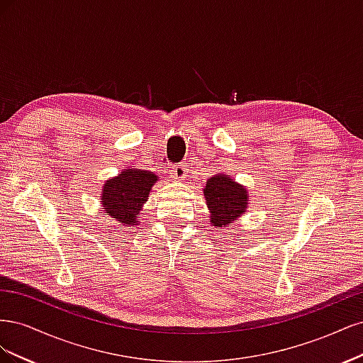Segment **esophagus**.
Returning a JSON list of instances; mask_svg holds the SVG:
<instances>
[{
	"mask_svg": "<svg viewBox=\"0 0 363 363\" xmlns=\"http://www.w3.org/2000/svg\"><path fill=\"white\" fill-rule=\"evenodd\" d=\"M186 172H188V168H186V164L179 163V164H174L171 174H172V179H174V180L180 182V180H184Z\"/></svg>",
	"mask_w": 363,
	"mask_h": 363,
	"instance_id": "obj_1",
	"label": "esophagus"
}]
</instances>
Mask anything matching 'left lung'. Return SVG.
I'll return each mask as SVG.
<instances>
[{
	"instance_id": "left-lung-1",
	"label": "left lung",
	"mask_w": 363,
	"mask_h": 363,
	"mask_svg": "<svg viewBox=\"0 0 363 363\" xmlns=\"http://www.w3.org/2000/svg\"><path fill=\"white\" fill-rule=\"evenodd\" d=\"M206 203L211 208V223L215 227H228L245 212L247 191L227 175L208 179L204 188Z\"/></svg>"
}]
</instances>
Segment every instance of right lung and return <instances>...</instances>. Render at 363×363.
Wrapping results in <instances>:
<instances>
[{"label": "right lung", "mask_w": 363, "mask_h": 363, "mask_svg": "<svg viewBox=\"0 0 363 363\" xmlns=\"http://www.w3.org/2000/svg\"><path fill=\"white\" fill-rule=\"evenodd\" d=\"M157 177L148 171L127 169L116 179L108 180L103 189V207L124 224L138 223L136 215L148 199L151 186Z\"/></svg>", "instance_id": "1"}]
</instances>
